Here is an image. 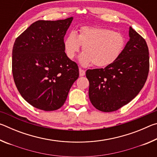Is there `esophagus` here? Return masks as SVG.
<instances>
[{"mask_svg":"<svg viewBox=\"0 0 157 157\" xmlns=\"http://www.w3.org/2000/svg\"><path fill=\"white\" fill-rule=\"evenodd\" d=\"M79 75L80 76H84L85 75V71L82 70L81 68L79 69Z\"/></svg>","mask_w":157,"mask_h":157,"instance_id":"obj_1","label":"esophagus"}]
</instances>
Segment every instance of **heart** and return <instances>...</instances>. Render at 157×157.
<instances>
[{
  "instance_id": "b5f03b06",
  "label": "heart",
  "mask_w": 157,
  "mask_h": 157,
  "mask_svg": "<svg viewBox=\"0 0 157 157\" xmlns=\"http://www.w3.org/2000/svg\"><path fill=\"white\" fill-rule=\"evenodd\" d=\"M84 52L79 57L83 66L94 64L107 67L116 62L123 52L125 39L120 33L107 28L83 26L79 33L71 31L66 37L63 47L66 56L73 59L81 48Z\"/></svg>"
}]
</instances>
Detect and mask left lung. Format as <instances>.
I'll list each match as a JSON object with an SVG mask.
<instances>
[{"label":"left lung","mask_w":157,"mask_h":157,"mask_svg":"<svg viewBox=\"0 0 157 157\" xmlns=\"http://www.w3.org/2000/svg\"><path fill=\"white\" fill-rule=\"evenodd\" d=\"M129 36V40L116 62L86 72L90 101L103 112L116 111L128 104L147 80L150 68L147 45L132 27Z\"/></svg>","instance_id":"8db88e82"}]
</instances>
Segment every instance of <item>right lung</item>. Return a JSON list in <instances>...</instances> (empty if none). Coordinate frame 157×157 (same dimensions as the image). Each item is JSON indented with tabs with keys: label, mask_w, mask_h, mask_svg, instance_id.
Returning <instances> with one entry per match:
<instances>
[{
	"label": "right lung",
	"mask_w": 157,
	"mask_h": 157,
	"mask_svg": "<svg viewBox=\"0 0 157 157\" xmlns=\"http://www.w3.org/2000/svg\"><path fill=\"white\" fill-rule=\"evenodd\" d=\"M73 19L37 21L15 40V84L23 99L39 109L54 111L62 107L79 78L78 66L66 56L63 47V38Z\"/></svg>",
	"instance_id": "add662e5"
}]
</instances>
